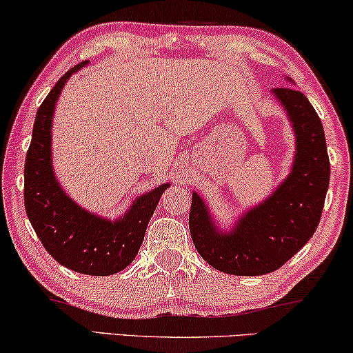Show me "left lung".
Listing matches in <instances>:
<instances>
[{"mask_svg":"<svg viewBox=\"0 0 353 353\" xmlns=\"http://www.w3.org/2000/svg\"><path fill=\"white\" fill-rule=\"evenodd\" d=\"M288 110L297 138L292 170L278 190L241 216L231 233H220L192 192L190 231L197 252L219 272L257 276L281 268L315 233L327 186L330 157L325 130L307 96L291 86L273 90Z\"/></svg>","mask_w":353,"mask_h":353,"instance_id":"8db88e82","label":"left lung"}]
</instances>
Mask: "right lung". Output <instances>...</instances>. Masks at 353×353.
Returning a JSON list of instances; mask_svg holds the SVG:
<instances>
[{"label":"right lung","instance_id":"add662e5","mask_svg":"<svg viewBox=\"0 0 353 353\" xmlns=\"http://www.w3.org/2000/svg\"><path fill=\"white\" fill-rule=\"evenodd\" d=\"M85 64L86 61L65 72L37 110L23 168V201L33 230L56 262L77 273L109 276L137 257L149 219L170 185L139 196L115 221L83 210L62 191L51 165L52 112L65 81Z\"/></svg>","mask_w":353,"mask_h":353}]
</instances>
